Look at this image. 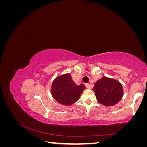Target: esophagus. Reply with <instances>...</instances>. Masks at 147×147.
<instances>
[{
	"label": "esophagus",
	"instance_id": "esophagus-1",
	"mask_svg": "<svg viewBox=\"0 0 147 147\" xmlns=\"http://www.w3.org/2000/svg\"><path fill=\"white\" fill-rule=\"evenodd\" d=\"M85 86H86V87L87 88H91V86L90 84H89V83H86V84H85Z\"/></svg>",
	"mask_w": 147,
	"mask_h": 147
}]
</instances>
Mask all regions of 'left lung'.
Segmentation results:
<instances>
[{
  "instance_id": "left-lung-1",
  "label": "left lung",
  "mask_w": 147,
  "mask_h": 147,
  "mask_svg": "<svg viewBox=\"0 0 147 147\" xmlns=\"http://www.w3.org/2000/svg\"><path fill=\"white\" fill-rule=\"evenodd\" d=\"M96 99L99 103L105 106H113L121 99L123 91L121 84L113 79L103 77L94 84Z\"/></svg>"
}]
</instances>
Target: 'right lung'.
<instances>
[{
	"label": "right lung",
	"mask_w": 147,
	"mask_h": 147,
	"mask_svg": "<svg viewBox=\"0 0 147 147\" xmlns=\"http://www.w3.org/2000/svg\"><path fill=\"white\" fill-rule=\"evenodd\" d=\"M86 88L83 84L76 85L70 74H65L56 78L51 88V94L59 104L70 105L77 101L82 91Z\"/></svg>",
	"instance_id": "add662e5"
}]
</instances>
